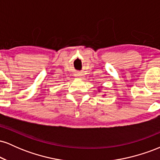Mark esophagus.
<instances>
[{
    "label": "esophagus",
    "instance_id": "34e87169",
    "mask_svg": "<svg viewBox=\"0 0 160 160\" xmlns=\"http://www.w3.org/2000/svg\"><path fill=\"white\" fill-rule=\"evenodd\" d=\"M82 77V75L80 74H77V78H80Z\"/></svg>",
    "mask_w": 160,
    "mask_h": 160
}]
</instances>
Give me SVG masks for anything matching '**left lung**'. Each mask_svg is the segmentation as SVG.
I'll list each match as a JSON object with an SVG mask.
<instances>
[{"mask_svg":"<svg viewBox=\"0 0 160 160\" xmlns=\"http://www.w3.org/2000/svg\"><path fill=\"white\" fill-rule=\"evenodd\" d=\"M99 89V90H98V91H99V92H100V89ZM104 95H102V96H104Z\"/></svg>","mask_w":160,"mask_h":160,"instance_id":"left-lung-1","label":"left lung"}]
</instances>
